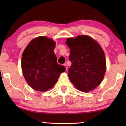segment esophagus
Masks as SVG:
<instances>
[{"label":"esophagus","mask_w":126,"mask_h":126,"mask_svg":"<svg viewBox=\"0 0 126 126\" xmlns=\"http://www.w3.org/2000/svg\"><path fill=\"white\" fill-rule=\"evenodd\" d=\"M64 67H65V69H66V71H67V68H68L67 65L66 64H64Z\"/></svg>","instance_id":"34e87169"}]
</instances>
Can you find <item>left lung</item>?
Here are the masks:
<instances>
[{
  "mask_svg": "<svg viewBox=\"0 0 126 126\" xmlns=\"http://www.w3.org/2000/svg\"><path fill=\"white\" fill-rule=\"evenodd\" d=\"M66 44L70 49L72 65L68 77L77 89L88 92L101 84L105 74V55L99 44L89 36L69 38Z\"/></svg>",
  "mask_w": 126,
  "mask_h": 126,
  "instance_id": "1",
  "label": "left lung"
}]
</instances>
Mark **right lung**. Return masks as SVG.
I'll return each mask as SVG.
<instances>
[{
    "label": "right lung",
    "mask_w": 126,
    "mask_h": 126,
    "mask_svg": "<svg viewBox=\"0 0 126 126\" xmlns=\"http://www.w3.org/2000/svg\"><path fill=\"white\" fill-rule=\"evenodd\" d=\"M55 42L44 36L33 39L23 52L22 69L29 86L44 92L53 88L60 74L65 71L59 64L54 52Z\"/></svg>",
    "instance_id": "1"
}]
</instances>
